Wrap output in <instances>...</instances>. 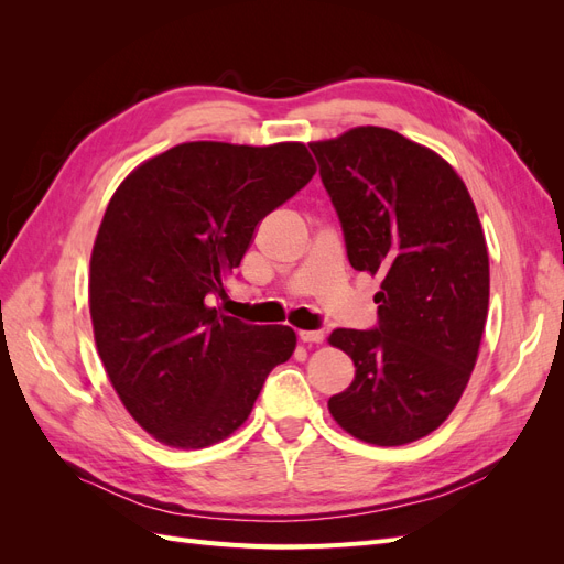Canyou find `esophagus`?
I'll list each match as a JSON object with an SVG mask.
<instances>
[{
    "instance_id": "34e87169",
    "label": "esophagus",
    "mask_w": 564,
    "mask_h": 564,
    "mask_svg": "<svg viewBox=\"0 0 564 564\" xmlns=\"http://www.w3.org/2000/svg\"><path fill=\"white\" fill-rule=\"evenodd\" d=\"M299 338L303 340V344H322V340H324V332H322V329H313V332L301 329V332H299Z\"/></svg>"
}]
</instances>
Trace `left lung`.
I'll use <instances>...</instances> for the list:
<instances>
[{"instance_id":"1","label":"left lung","mask_w":564,"mask_h":564,"mask_svg":"<svg viewBox=\"0 0 564 564\" xmlns=\"http://www.w3.org/2000/svg\"><path fill=\"white\" fill-rule=\"evenodd\" d=\"M355 270L381 275L379 327L336 329L355 365L329 414L400 447L437 431L470 381L489 311V253L466 183L435 150L383 127L313 141Z\"/></svg>"}]
</instances>
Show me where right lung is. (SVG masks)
Masks as SVG:
<instances>
[{"label":"right lung","instance_id":"1","mask_svg":"<svg viewBox=\"0 0 564 564\" xmlns=\"http://www.w3.org/2000/svg\"><path fill=\"white\" fill-rule=\"evenodd\" d=\"M315 172L296 141H193L135 166L110 197L89 265L94 340L124 409L162 445L230 437L294 355L292 327L245 324L209 299L226 296L256 226Z\"/></svg>","mask_w":564,"mask_h":564}]
</instances>
